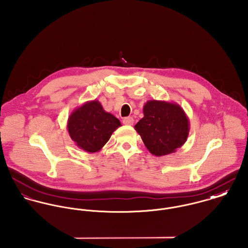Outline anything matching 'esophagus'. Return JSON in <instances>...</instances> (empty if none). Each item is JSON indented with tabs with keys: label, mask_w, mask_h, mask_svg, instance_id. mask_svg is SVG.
Returning <instances> with one entry per match:
<instances>
[{
	"label": "esophagus",
	"mask_w": 248,
	"mask_h": 248,
	"mask_svg": "<svg viewBox=\"0 0 248 248\" xmlns=\"http://www.w3.org/2000/svg\"><path fill=\"white\" fill-rule=\"evenodd\" d=\"M123 123H124L125 125L131 126V125L134 124V118H133V117H125V118L123 119Z\"/></svg>",
	"instance_id": "34e87169"
}]
</instances>
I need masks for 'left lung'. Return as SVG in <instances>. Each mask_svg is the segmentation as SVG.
Masks as SVG:
<instances>
[{
    "mask_svg": "<svg viewBox=\"0 0 248 248\" xmlns=\"http://www.w3.org/2000/svg\"><path fill=\"white\" fill-rule=\"evenodd\" d=\"M143 113L135 129L152 155L163 156L175 153L187 140L190 122L177 103L149 100Z\"/></svg>",
    "mask_w": 248,
    "mask_h": 248,
    "instance_id": "8db88e82",
    "label": "left lung"
}]
</instances>
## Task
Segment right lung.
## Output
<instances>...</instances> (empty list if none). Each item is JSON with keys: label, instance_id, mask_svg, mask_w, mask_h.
<instances>
[{"label": "right lung", "instance_id": "right-lung-1", "mask_svg": "<svg viewBox=\"0 0 248 248\" xmlns=\"http://www.w3.org/2000/svg\"><path fill=\"white\" fill-rule=\"evenodd\" d=\"M120 126V121L107 112L98 100H93L72 110L67 129L78 148L93 154L99 152Z\"/></svg>", "mask_w": 248, "mask_h": 248}]
</instances>
